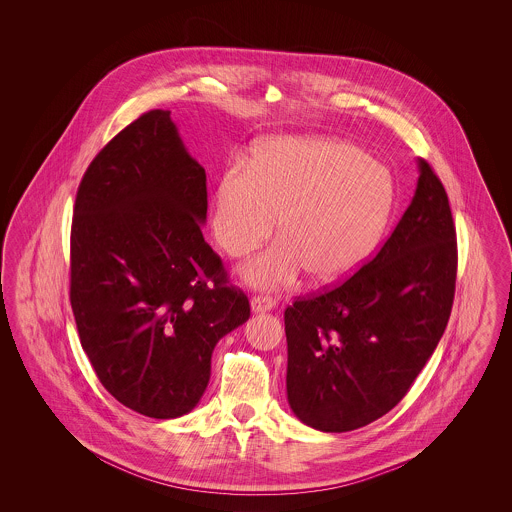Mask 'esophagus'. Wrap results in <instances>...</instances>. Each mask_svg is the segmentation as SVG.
I'll return each instance as SVG.
<instances>
[{"instance_id":"obj_1","label":"esophagus","mask_w":512,"mask_h":512,"mask_svg":"<svg viewBox=\"0 0 512 512\" xmlns=\"http://www.w3.org/2000/svg\"><path fill=\"white\" fill-rule=\"evenodd\" d=\"M276 307V299L270 295H255L251 297V311L253 313H267L270 309Z\"/></svg>"}]
</instances>
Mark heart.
Returning <instances> with one entry per match:
<instances>
[{
    "mask_svg": "<svg viewBox=\"0 0 512 512\" xmlns=\"http://www.w3.org/2000/svg\"><path fill=\"white\" fill-rule=\"evenodd\" d=\"M393 207L390 172L365 151L332 138H280L251 163L224 172L213 207L220 247L242 257L276 228L280 242L253 257L245 280L280 288L309 268L318 282H336L365 263Z\"/></svg>",
    "mask_w": 512,
    "mask_h": 512,
    "instance_id": "1",
    "label": "heart"
}]
</instances>
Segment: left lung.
<instances>
[{
	"label": "left lung",
	"instance_id": "obj_1",
	"mask_svg": "<svg viewBox=\"0 0 512 512\" xmlns=\"http://www.w3.org/2000/svg\"><path fill=\"white\" fill-rule=\"evenodd\" d=\"M413 201L376 257L284 313L288 401L320 432L378 420L411 390L451 315L457 234L436 172L418 159Z\"/></svg>",
	"mask_w": 512,
	"mask_h": 512
}]
</instances>
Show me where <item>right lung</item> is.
I'll return each instance as SVG.
<instances>
[{
	"label": "right lung",
	"instance_id": "right-lung-1",
	"mask_svg": "<svg viewBox=\"0 0 512 512\" xmlns=\"http://www.w3.org/2000/svg\"><path fill=\"white\" fill-rule=\"evenodd\" d=\"M207 176L171 111L130 122L84 172L71 228V307L99 382L124 407L176 418L199 403L222 336L249 318L205 242Z\"/></svg>",
	"mask_w": 512,
	"mask_h": 512
}]
</instances>
